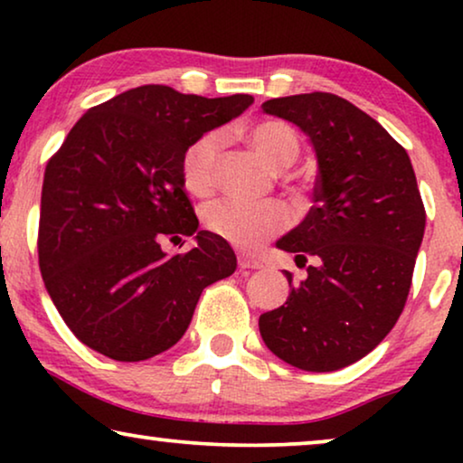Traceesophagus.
I'll use <instances>...</instances> for the list:
<instances>
[{"label": "esophagus", "instance_id": "esophagus-1", "mask_svg": "<svg viewBox=\"0 0 463 463\" xmlns=\"http://www.w3.org/2000/svg\"><path fill=\"white\" fill-rule=\"evenodd\" d=\"M238 265L242 269H261L263 263L259 261L255 257H249V255H238Z\"/></svg>", "mask_w": 463, "mask_h": 463}]
</instances>
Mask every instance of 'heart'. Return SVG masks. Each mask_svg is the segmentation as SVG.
I'll return each instance as SVG.
<instances>
[{
    "label": "heart",
    "instance_id": "heart-1",
    "mask_svg": "<svg viewBox=\"0 0 463 463\" xmlns=\"http://www.w3.org/2000/svg\"><path fill=\"white\" fill-rule=\"evenodd\" d=\"M250 145L271 170H284L299 156V141L287 124L265 119L250 128ZM223 149L221 132H206L183 156V183L194 195H208L214 187V170ZM204 223L214 236L238 249L252 250L288 225V211L278 202L246 204L217 200L204 208Z\"/></svg>",
    "mask_w": 463,
    "mask_h": 463
}]
</instances>
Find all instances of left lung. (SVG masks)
Instances as JSON below:
<instances>
[{
  "label": "left lung",
  "mask_w": 463,
  "mask_h": 463,
  "mask_svg": "<svg viewBox=\"0 0 463 463\" xmlns=\"http://www.w3.org/2000/svg\"><path fill=\"white\" fill-rule=\"evenodd\" d=\"M312 145L318 179L314 206L280 250L295 252L307 276L284 306L259 316L265 345L303 371L356 363L382 344L407 301L426 211L411 160L382 124L328 92L263 103Z\"/></svg>",
  "instance_id": "8db88e82"
}]
</instances>
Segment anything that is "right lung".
<instances>
[{"label":"right lung","mask_w":463,"mask_h":463,"mask_svg":"<svg viewBox=\"0 0 463 463\" xmlns=\"http://www.w3.org/2000/svg\"><path fill=\"white\" fill-rule=\"evenodd\" d=\"M249 94L204 99L138 86L92 107L48 162L40 269L50 299L81 344L138 363L185 335L208 284L236 269L223 238L198 230L183 183L195 138L238 118ZM194 235L183 256L164 237Z\"/></svg>","instance_id":"obj_1"}]
</instances>
